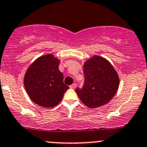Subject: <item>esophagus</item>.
Wrapping results in <instances>:
<instances>
[{"instance_id": "1", "label": "esophagus", "mask_w": 147, "mask_h": 147, "mask_svg": "<svg viewBox=\"0 0 147 147\" xmlns=\"http://www.w3.org/2000/svg\"><path fill=\"white\" fill-rule=\"evenodd\" d=\"M76 83H73V84H72L71 86H69V88H75L76 87Z\"/></svg>"}]
</instances>
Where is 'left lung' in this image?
<instances>
[{
  "label": "left lung",
  "mask_w": 147,
  "mask_h": 147,
  "mask_svg": "<svg viewBox=\"0 0 147 147\" xmlns=\"http://www.w3.org/2000/svg\"><path fill=\"white\" fill-rule=\"evenodd\" d=\"M83 88L75 90L80 101L89 108L106 105L117 93L120 85L117 72L105 58L94 55L83 65Z\"/></svg>",
  "instance_id": "8db88e82"
}]
</instances>
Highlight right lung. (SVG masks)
I'll return each mask as SVG.
<instances>
[{
    "instance_id": "1",
    "label": "right lung",
    "mask_w": 147,
    "mask_h": 147,
    "mask_svg": "<svg viewBox=\"0 0 147 147\" xmlns=\"http://www.w3.org/2000/svg\"><path fill=\"white\" fill-rule=\"evenodd\" d=\"M59 60L53 54L43 55L27 68L24 78L25 90L30 99L45 108L57 106L69 87L63 82L59 69Z\"/></svg>"
}]
</instances>
